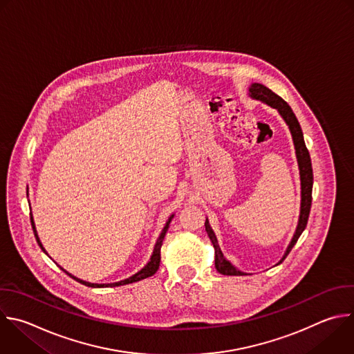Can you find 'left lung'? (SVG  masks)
<instances>
[{
    "mask_svg": "<svg viewBox=\"0 0 354 354\" xmlns=\"http://www.w3.org/2000/svg\"><path fill=\"white\" fill-rule=\"evenodd\" d=\"M249 97H252L254 100H259V101L270 105L271 108H275L279 112V115L282 116V120L285 121V124L288 125V128L290 131V135H292V139H293V145H295V150H296V158H297L299 174H300V186H301L300 214H299V221H297L296 230L293 233V238H292L289 246L286 248L285 254L278 261V264H281L286 259V256L290 253L293 246L296 245L297 239L300 238V234L306 229V225H307V221H308L310 208H311V193H313L311 160H310V154H308V150H307L306 143H304V138H303V132H301L300 124L297 121L296 115L293 113L292 108L288 105V102L283 101L272 90H270L268 87H266L264 84H260V83H252L250 84V87H249ZM204 225H205V232H207L208 238H209V241H211V243L214 246V250H215V268H216V271L219 274H222V275H248L246 272L238 270L230 261H227L223 257V253L221 252V248L218 245L215 233H214L212 227L209 226L208 218H205Z\"/></svg>",
    "mask_w": 354,
    "mask_h": 354,
    "instance_id": "1",
    "label": "left lung"
}]
</instances>
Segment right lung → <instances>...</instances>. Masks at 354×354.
Instances as JSON below:
<instances>
[{
	"mask_svg": "<svg viewBox=\"0 0 354 354\" xmlns=\"http://www.w3.org/2000/svg\"><path fill=\"white\" fill-rule=\"evenodd\" d=\"M29 196V194H28ZM172 218H174V214L168 218V221L165 222V226L162 227V230H161V233H160V236H158V239H157V242H156V246H154V250H153V254H151V257H150V260H149V263L140 270V271H138L135 275H132V277H129V278H127V279H122V281H118V282H112V283H91V282H86V281H83V279H79V278H76L75 275H72V274H69L68 271H65L62 267H59L65 274H68L71 278H73L75 281H77V282H80V283H83V285H86V286H90V288H108V286H122V285H128V283H133V282H138V281H142V279H146V278H149V277H151V275H154L156 272H157V270H158V267H160V261H161V246H162V241H164V238H165V233H167V230H168V227H169V222L172 221ZM30 221H32V227H33V232H35V236H36V241H37V243H39V246L41 248V250L47 254V252H46V249L43 248V245H41V242H40V238H39V234H37V230H36V225H35V219H33V215H32V212H30Z\"/></svg>",
	"mask_w": 354,
	"mask_h": 354,
	"instance_id": "1",
	"label": "right lung"
}]
</instances>
